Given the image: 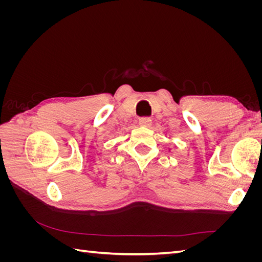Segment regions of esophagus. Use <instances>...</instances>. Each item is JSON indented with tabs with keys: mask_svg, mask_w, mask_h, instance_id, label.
<instances>
[{
	"mask_svg": "<svg viewBox=\"0 0 262 262\" xmlns=\"http://www.w3.org/2000/svg\"><path fill=\"white\" fill-rule=\"evenodd\" d=\"M139 124L141 126H145V128H148V126L152 124V120H150V119L147 117H143L139 120Z\"/></svg>",
	"mask_w": 262,
	"mask_h": 262,
	"instance_id": "34e87169",
	"label": "esophagus"
}]
</instances>
